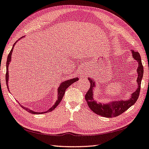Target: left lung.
I'll return each instance as SVG.
<instances>
[{
	"label": "left lung",
	"mask_w": 149,
	"mask_h": 149,
	"mask_svg": "<svg viewBox=\"0 0 149 149\" xmlns=\"http://www.w3.org/2000/svg\"><path fill=\"white\" fill-rule=\"evenodd\" d=\"M133 59L138 61V67L137 68L138 77L137 79V83H138V88L136 91L131 95V97L129 100H121L112 101L107 104L97 103L93 98V89L95 86V81H92V79L88 78L90 83V87L87 91L85 95V100L89 108L96 114L103 116L105 118H113L117 117L124 112L126 111L129 108L135 104L136 101L138 100L139 95V92L141 89V79L143 75V66L141 63V56L139 52L135 50H132Z\"/></svg>",
	"instance_id": "obj_1"
}]
</instances>
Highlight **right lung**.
<instances>
[{
    "label": "right lung",
    "mask_w": 149,
    "mask_h": 149,
    "mask_svg": "<svg viewBox=\"0 0 149 149\" xmlns=\"http://www.w3.org/2000/svg\"><path fill=\"white\" fill-rule=\"evenodd\" d=\"M22 38V37H21ZM17 41H16L17 42ZM15 45V42L14 43V45L12 47V49H11V51L10 52V54H8V56L7 58V61H6V85L8 86V79H9V74H8V66H9V64H10V62L11 61V55H12V51H13V49L14 47V45ZM79 80V79L77 77L76 78H74V79H70L66 81H65V82H63L60 84V86L59 88H58V98H57V101L55 102V103L53 107H52V108H50L48 110H47V112H51L52 110H54L55 108L57 107V106L60 103V102L62 100V99L64 95L65 94V91L68 88L69 86H70L72 84H73L74 83H75V81H77ZM21 106V105H20ZM22 107V106H21ZM23 109L24 110H26V111H28V112H30L31 113H33V114H39V113H46V112H34L33 110H31L30 109H27V108H25L24 107H22Z\"/></svg>",
    "instance_id": "add662e5"
}]
</instances>
